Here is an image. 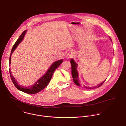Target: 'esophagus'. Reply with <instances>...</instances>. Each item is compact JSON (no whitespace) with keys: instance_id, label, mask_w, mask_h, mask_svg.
<instances>
[{"instance_id":"1","label":"esophagus","mask_w":126,"mask_h":126,"mask_svg":"<svg viewBox=\"0 0 126 126\" xmlns=\"http://www.w3.org/2000/svg\"><path fill=\"white\" fill-rule=\"evenodd\" d=\"M74 53L72 51H70V52H69V53H68L67 55V58L69 59V58H72L73 57H74Z\"/></svg>"}]
</instances>
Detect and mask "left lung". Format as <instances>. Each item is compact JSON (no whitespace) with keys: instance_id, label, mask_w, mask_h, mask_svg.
<instances>
[{"instance_id":"obj_1","label":"left lung","mask_w":126,"mask_h":126,"mask_svg":"<svg viewBox=\"0 0 126 126\" xmlns=\"http://www.w3.org/2000/svg\"><path fill=\"white\" fill-rule=\"evenodd\" d=\"M111 41H112L111 39H110ZM71 68H72V77L73 79V80L74 82H75V83L78 85V86H80L81 87H82L83 88H85V89H93V88H98L99 87H100L106 81V80L105 81H104L103 82H102L101 83L97 85V86H96L95 87H86L85 86H82L80 84V81L79 79V74H78V72L77 71V68L78 67V64L75 62V61L73 59H71Z\"/></svg>"}]
</instances>
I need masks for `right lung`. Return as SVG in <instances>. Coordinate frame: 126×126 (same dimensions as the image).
Masks as SVG:
<instances>
[{"mask_svg": "<svg viewBox=\"0 0 126 126\" xmlns=\"http://www.w3.org/2000/svg\"><path fill=\"white\" fill-rule=\"evenodd\" d=\"M26 32V30L24 31L20 35L18 39L16 40L15 44L14 45L11 50V54L9 58L10 64H11V55L13 52L16 48V47L19 44V43L22 41ZM62 62H63L62 59L54 62L51 65L50 68L48 69L47 73L43 76H42V77L41 78L37 81H36V82H35L34 85L31 86L24 87L22 85H20L19 83H18L16 80L13 76L11 72V70L10 69H9V72H10L11 79H12V81L13 84L18 90L28 94H34L41 91L47 85V84L49 83V82L50 81V79H51V77L52 76V75L54 72L60 66V65L62 63Z\"/></svg>", "mask_w": 126, "mask_h": 126, "instance_id": "1", "label": "right lung"}]
</instances>
